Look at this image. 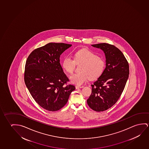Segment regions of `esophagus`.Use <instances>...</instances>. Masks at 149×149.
Instances as JSON below:
<instances>
[{
    "label": "esophagus",
    "instance_id": "34e87169",
    "mask_svg": "<svg viewBox=\"0 0 149 149\" xmlns=\"http://www.w3.org/2000/svg\"><path fill=\"white\" fill-rule=\"evenodd\" d=\"M84 86H76V89H79V88H82Z\"/></svg>",
    "mask_w": 149,
    "mask_h": 149
}]
</instances>
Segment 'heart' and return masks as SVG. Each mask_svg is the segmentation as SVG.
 Instances as JSON below:
<instances>
[{
    "instance_id": "heart-1",
    "label": "heart",
    "mask_w": 149,
    "mask_h": 149,
    "mask_svg": "<svg viewBox=\"0 0 149 149\" xmlns=\"http://www.w3.org/2000/svg\"><path fill=\"white\" fill-rule=\"evenodd\" d=\"M73 60L66 57L63 60L62 68L69 74L73 73L76 64H80L79 73L71 76V83L81 85L89 78L95 80L101 77L105 68V62L102 58L88 49L83 48L74 53Z\"/></svg>"
}]
</instances>
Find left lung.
<instances>
[{
    "mask_svg": "<svg viewBox=\"0 0 149 149\" xmlns=\"http://www.w3.org/2000/svg\"><path fill=\"white\" fill-rule=\"evenodd\" d=\"M105 53L106 68L103 74L91 85L87 104L92 109L103 111L111 107L123 91L129 75V65L123 54L109 44L92 45Z\"/></svg>",
    "mask_w": 149,
    "mask_h": 149,
    "instance_id": "1",
    "label": "left lung"
}]
</instances>
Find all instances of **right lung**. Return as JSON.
<instances>
[{
    "mask_svg": "<svg viewBox=\"0 0 149 149\" xmlns=\"http://www.w3.org/2000/svg\"><path fill=\"white\" fill-rule=\"evenodd\" d=\"M72 46L63 43H49L32 51L26 62L24 80L35 101L50 111L59 110L75 89L66 85L69 78L60 63V55Z\"/></svg>",
    "mask_w": 149,
    "mask_h": 149,
    "instance_id": "add662e5",
    "label": "right lung"
}]
</instances>
